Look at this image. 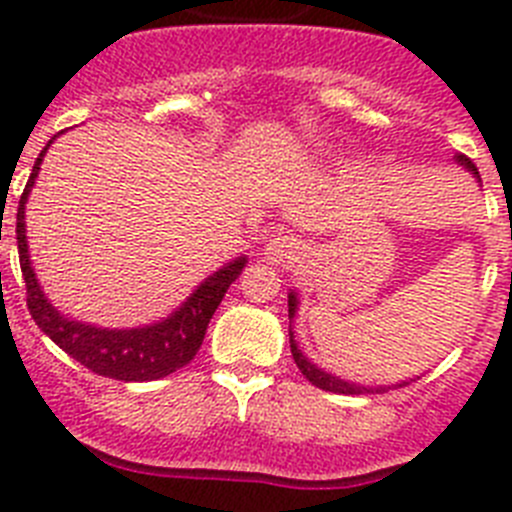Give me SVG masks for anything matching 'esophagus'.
Returning <instances> with one entry per match:
<instances>
[{"label":"esophagus","mask_w":512,"mask_h":512,"mask_svg":"<svg viewBox=\"0 0 512 512\" xmlns=\"http://www.w3.org/2000/svg\"><path fill=\"white\" fill-rule=\"evenodd\" d=\"M264 253L271 264H295L302 256V243L297 241L295 235H277V238H271L266 243Z\"/></svg>","instance_id":"34e87169"}]
</instances>
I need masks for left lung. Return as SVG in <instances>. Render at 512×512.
I'll return each instance as SVG.
<instances>
[{
	"instance_id": "8db88e82",
	"label": "left lung",
	"mask_w": 512,
	"mask_h": 512,
	"mask_svg": "<svg viewBox=\"0 0 512 512\" xmlns=\"http://www.w3.org/2000/svg\"><path fill=\"white\" fill-rule=\"evenodd\" d=\"M456 161H459L461 166H467L469 171H474V174L479 176V171H477V166H474L472 158H467V156H464V153H459V156H456ZM295 307H297L295 295H289V318L295 315ZM292 356H295V364L300 366V372L305 374V377L310 379V382L315 384V387H320V390L336 392V395H369V392H374L372 387H359V384H348V382H343V379L330 377V374L320 372L318 366L310 364V361H307L305 356L300 354V348H297L295 341H292ZM377 392H384V387H377Z\"/></svg>"
}]
</instances>
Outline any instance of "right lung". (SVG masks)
I'll list each match as a JSON object with an SVG mask.
<instances>
[{"label":"right lung","instance_id":"add662e5","mask_svg":"<svg viewBox=\"0 0 512 512\" xmlns=\"http://www.w3.org/2000/svg\"><path fill=\"white\" fill-rule=\"evenodd\" d=\"M56 138V135H53ZM51 138V140H53ZM48 140V146H51ZM48 146L40 151L38 161L33 166V174L27 179L25 192L20 197L17 207V251H20V269L25 279L27 310L33 315L35 325L51 338L56 346H61L71 359L87 366L89 372L99 377L120 379V382H151L161 379L166 374H174L176 369L187 366L197 356L205 338V330L210 325V318L215 315L217 305L223 302L225 292L230 284L238 279L246 259L233 261L225 269L215 271L207 282L200 284V289L184 302L169 320L148 328L135 330H107L94 328V325L79 323V320L63 318L61 312L45 300L35 282L30 256H27L25 241V200L30 194V187L35 184L40 161H43Z\"/></svg>","mask_w":512,"mask_h":512}]
</instances>
